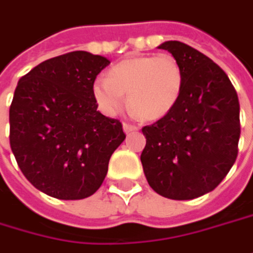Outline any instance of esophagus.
Returning a JSON list of instances; mask_svg holds the SVG:
<instances>
[{
    "mask_svg": "<svg viewBox=\"0 0 253 253\" xmlns=\"http://www.w3.org/2000/svg\"><path fill=\"white\" fill-rule=\"evenodd\" d=\"M123 130H125V133H133V131H137V130H139V127L134 126V125L123 123Z\"/></svg>",
    "mask_w": 253,
    "mask_h": 253,
    "instance_id": "34e87169",
    "label": "esophagus"
}]
</instances>
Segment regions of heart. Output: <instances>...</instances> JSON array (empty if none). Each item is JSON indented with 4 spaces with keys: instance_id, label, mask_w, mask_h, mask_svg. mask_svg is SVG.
<instances>
[{
    "instance_id": "obj_1",
    "label": "heart",
    "mask_w": 253,
    "mask_h": 253,
    "mask_svg": "<svg viewBox=\"0 0 253 253\" xmlns=\"http://www.w3.org/2000/svg\"><path fill=\"white\" fill-rule=\"evenodd\" d=\"M185 85V73L170 54L134 55L113 66L106 80L93 84L98 109L116 116L125 106L143 120H159L177 106Z\"/></svg>"
}]
</instances>
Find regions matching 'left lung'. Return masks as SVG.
<instances>
[{"instance_id":"1","label":"left lung","mask_w":253,"mask_h":253,"mask_svg":"<svg viewBox=\"0 0 253 253\" xmlns=\"http://www.w3.org/2000/svg\"><path fill=\"white\" fill-rule=\"evenodd\" d=\"M179 61L185 85L168 116L141 128V165L150 187L168 199L189 201L212 192L238 156L239 100L226 73L180 41L159 45Z\"/></svg>"}]
</instances>
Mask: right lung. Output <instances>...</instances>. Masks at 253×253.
<instances>
[{
	"label": "right lung",
	"mask_w": 253,
	"mask_h": 253,
	"mask_svg": "<svg viewBox=\"0 0 253 253\" xmlns=\"http://www.w3.org/2000/svg\"><path fill=\"white\" fill-rule=\"evenodd\" d=\"M106 57L73 51L20 79L9 107V144L27 180L45 195L79 201L101 186L126 134L97 112L93 84Z\"/></svg>",
	"instance_id": "add662e5"
}]
</instances>
